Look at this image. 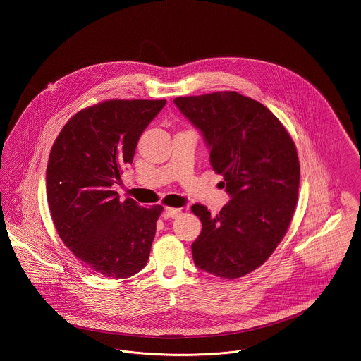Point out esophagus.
Masks as SVG:
<instances>
[{
    "mask_svg": "<svg viewBox=\"0 0 361 361\" xmlns=\"http://www.w3.org/2000/svg\"><path fill=\"white\" fill-rule=\"evenodd\" d=\"M165 212L169 218H177L181 215V208H174V207H166Z\"/></svg>",
    "mask_w": 361,
    "mask_h": 361,
    "instance_id": "esophagus-1",
    "label": "esophagus"
}]
</instances>
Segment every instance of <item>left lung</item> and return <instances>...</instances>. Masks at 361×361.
<instances>
[{"mask_svg": "<svg viewBox=\"0 0 361 361\" xmlns=\"http://www.w3.org/2000/svg\"><path fill=\"white\" fill-rule=\"evenodd\" d=\"M173 102L203 133L211 166L231 196L215 216L192 206L203 226L192 243L193 261L222 279L247 275L271 257L291 224L300 176L296 146L265 105L237 92Z\"/></svg>", "mask_w": 361, "mask_h": 361, "instance_id": "obj_1", "label": "left lung"}]
</instances>
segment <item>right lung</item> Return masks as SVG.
Returning <instances> with one entry per match:
<instances>
[{"label":"right lung","mask_w":361,"mask_h":361,"mask_svg":"<svg viewBox=\"0 0 361 361\" xmlns=\"http://www.w3.org/2000/svg\"><path fill=\"white\" fill-rule=\"evenodd\" d=\"M166 100H106L63 126L46 172L47 202L59 238L93 272L127 279L145 268L164 207L121 202L112 185L131 164L137 139Z\"/></svg>","instance_id":"obj_1"}]
</instances>
